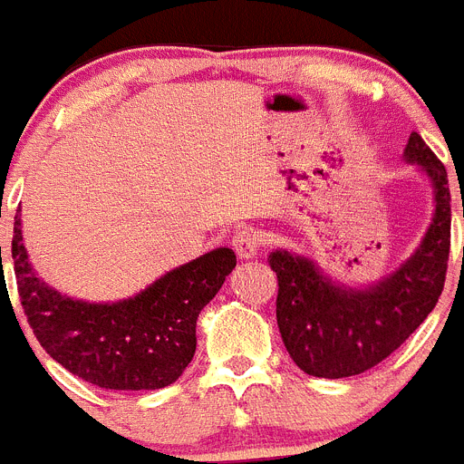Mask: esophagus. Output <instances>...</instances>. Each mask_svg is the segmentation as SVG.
I'll list each match as a JSON object with an SVG mask.
<instances>
[{
	"label": "esophagus",
	"instance_id": "1",
	"mask_svg": "<svg viewBox=\"0 0 464 464\" xmlns=\"http://www.w3.org/2000/svg\"><path fill=\"white\" fill-rule=\"evenodd\" d=\"M232 246L241 257H256L262 248V235L256 227H241L232 237Z\"/></svg>",
	"mask_w": 464,
	"mask_h": 464
}]
</instances>
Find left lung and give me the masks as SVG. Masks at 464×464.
Segmentation results:
<instances>
[{"instance_id": "left-lung-1", "label": "left lung", "mask_w": 464, "mask_h": 464, "mask_svg": "<svg viewBox=\"0 0 464 464\" xmlns=\"http://www.w3.org/2000/svg\"><path fill=\"white\" fill-rule=\"evenodd\" d=\"M404 155L430 176L437 207L420 248L392 276L367 290H346L332 285L304 257L288 251L269 256L278 278V330L306 374L343 379L372 370L395 353L440 302L450 253L449 176L418 132L409 137Z\"/></svg>"}]
</instances>
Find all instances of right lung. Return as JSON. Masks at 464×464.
I'll use <instances>...</instances> for the list:
<instances>
[{
	"label": "right lung",
	"mask_w": 464,
	"mask_h": 464,
	"mask_svg": "<svg viewBox=\"0 0 464 464\" xmlns=\"http://www.w3.org/2000/svg\"><path fill=\"white\" fill-rule=\"evenodd\" d=\"M11 257L36 342L64 370L106 391H158L174 383L195 355L197 315L237 265L229 248H216L165 274L137 297L88 304L36 278L18 218Z\"/></svg>",
	"instance_id": "add662e5"
}]
</instances>
